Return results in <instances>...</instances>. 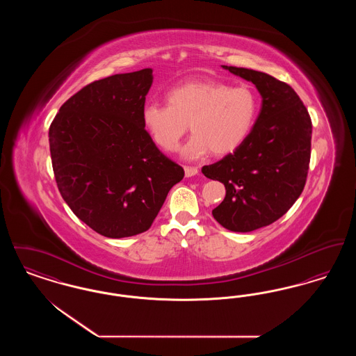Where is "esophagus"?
Masks as SVG:
<instances>
[{"mask_svg": "<svg viewBox=\"0 0 356 356\" xmlns=\"http://www.w3.org/2000/svg\"><path fill=\"white\" fill-rule=\"evenodd\" d=\"M184 172H186V177H192V176L199 173V168H196V167H184Z\"/></svg>", "mask_w": 356, "mask_h": 356, "instance_id": "1", "label": "esophagus"}]
</instances>
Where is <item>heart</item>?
Returning <instances> with one entry per match:
<instances>
[{
	"label": "heart",
	"instance_id": "heart-1",
	"mask_svg": "<svg viewBox=\"0 0 356 356\" xmlns=\"http://www.w3.org/2000/svg\"><path fill=\"white\" fill-rule=\"evenodd\" d=\"M165 99L167 105L148 102L143 106V127L159 148L173 152L189 122L193 136L181 154L191 160L209 152L215 156L234 152L251 134L259 112L254 89L212 80L175 85Z\"/></svg>",
	"mask_w": 356,
	"mask_h": 356
}]
</instances>
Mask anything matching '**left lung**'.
Segmentation results:
<instances>
[{
	"label": "left lung",
	"mask_w": 356,
	"mask_h": 356,
	"mask_svg": "<svg viewBox=\"0 0 356 356\" xmlns=\"http://www.w3.org/2000/svg\"><path fill=\"white\" fill-rule=\"evenodd\" d=\"M256 86L261 109L245 141L220 161L203 167L225 186L212 215L224 228L251 232L280 219L305 188L312 124L289 85L252 69L221 65Z\"/></svg>",
	"instance_id": "left-lung-1"
}]
</instances>
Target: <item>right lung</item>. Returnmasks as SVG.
<instances>
[{
	"instance_id": "add662e5",
	"label": "right lung",
	"mask_w": 356,
	"mask_h": 356,
	"mask_svg": "<svg viewBox=\"0 0 356 356\" xmlns=\"http://www.w3.org/2000/svg\"><path fill=\"white\" fill-rule=\"evenodd\" d=\"M152 69L109 76L64 102L49 128L51 165L73 213L102 236L152 225L184 170L157 149L141 122Z\"/></svg>"
}]
</instances>
